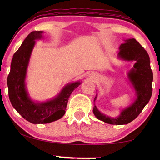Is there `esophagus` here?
<instances>
[{"label":"esophagus","instance_id":"esophagus-1","mask_svg":"<svg viewBox=\"0 0 160 160\" xmlns=\"http://www.w3.org/2000/svg\"><path fill=\"white\" fill-rule=\"evenodd\" d=\"M89 78H92V79H93V78H95V73H89Z\"/></svg>","mask_w":160,"mask_h":160}]
</instances>
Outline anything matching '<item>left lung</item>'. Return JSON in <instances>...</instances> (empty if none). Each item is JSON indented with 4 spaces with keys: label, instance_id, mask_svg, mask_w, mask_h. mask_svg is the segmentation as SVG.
I'll return each mask as SVG.
<instances>
[{
    "label": "left lung",
    "instance_id": "1",
    "mask_svg": "<svg viewBox=\"0 0 160 160\" xmlns=\"http://www.w3.org/2000/svg\"><path fill=\"white\" fill-rule=\"evenodd\" d=\"M117 58L128 62H135L133 67L128 73L129 82L135 92V98L130 106L122 109L116 117H109L98 110L94 105L93 113L98 119L110 124L122 125L133 121L150 100L152 95L153 73L150 66L149 56L135 38L124 40L119 47ZM98 94L94 99L95 102Z\"/></svg>",
    "mask_w": 160,
    "mask_h": 160
}]
</instances>
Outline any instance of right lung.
I'll use <instances>...</instances> for the list:
<instances>
[{"label": "right lung", "mask_w": 160, "mask_h": 160, "mask_svg": "<svg viewBox=\"0 0 160 160\" xmlns=\"http://www.w3.org/2000/svg\"><path fill=\"white\" fill-rule=\"evenodd\" d=\"M43 31H32L26 37L13 56L7 78L11 103L24 119L32 124H47L61 119L72 92L82 84V81L68 83L55 97L46 101L30 98L26 83L28 68L36 41L43 38Z\"/></svg>", "instance_id": "obj_1"}]
</instances>
